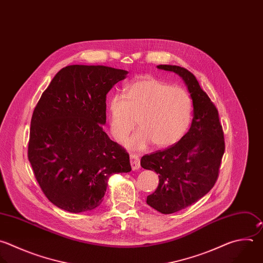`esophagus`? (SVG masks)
Instances as JSON below:
<instances>
[{
	"mask_svg": "<svg viewBox=\"0 0 263 263\" xmlns=\"http://www.w3.org/2000/svg\"><path fill=\"white\" fill-rule=\"evenodd\" d=\"M130 163H131V166H132V169H133V170L139 169V167H140V161H139L138 156L133 155V154L130 155Z\"/></svg>",
	"mask_w": 263,
	"mask_h": 263,
	"instance_id": "obj_1",
	"label": "esophagus"
}]
</instances>
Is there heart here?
<instances>
[{"label": "heart", "instance_id": "1", "mask_svg": "<svg viewBox=\"0 0 263 263\" xmlns=\"http://www.w3.org/2000/svg\"><path fill=\"white\" fill-rule=\"evenodd\" d=\"M110 133L123 142L137 124L140 129L125 145L143 149L152 142L165 147L180 140L192 119V100L188 92L178 85H170L149 75L133 80L125 96L116 94L107 103Z\"/></svg>", "mask_w": 263, "mask_h": 263}]
</instances>
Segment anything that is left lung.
Masks as SVG:
<instances>
[{
	"mask_svg": "<svg viewBox=\"0 0 263 263\" xmlns=\"http://www.w3.org/2000/svg\"><path fill=\"white\" fill-rule=\"evenodd\" d=\"M159 69L179 74L193 100V120L181 140L162 151L144 155L140 165L159 174V185L146 203L167 215L193 204L216 184L225 151L224 132L216 105L189 70L172 65Z\"/></svg>",
	"mask_w": 263,
	"mask_h": 263,
	"instance_id": "8db88e82",
	"label": "left lung"
}]
</instances>
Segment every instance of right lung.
Here are the masks:
<instances>
[{"label": "right lung", "instance_id": "1", "mask_svg": "<svg viewBox=\"0 0 263 263\" xmlns=\"http://www.w3.org/2000/svg\"><path fill=\"white\" fill-rule=\"evenodd\" d=\"M127 73L106 66H67L34 109L28 158L46 198L64 211L96 209L112 174L131 171L129 154L102 126L106 95Z\"/></svg>", "mask_w": 263, "mask_h": 263}]
</instances>
